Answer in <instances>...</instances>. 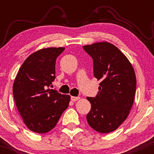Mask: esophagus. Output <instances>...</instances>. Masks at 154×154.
<instances>
[{
	"mask_svg": "<svg viewBox=\"0 0 154 154\" xmlns=\"http://www.w3.org/2000/svg\"><path fill=\"white\" fill-rule=\"evenodd\" d=\"M79 98H79V97H76V96H72L71 97V100H72V101H74V102L77 101V100H79Z\"/></svg>",
	"mask_w": 154,
	"mask_h": 154,
	"instance_id": "obj_1",
	"label": "esophagus"
}]
</instances>
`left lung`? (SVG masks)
<instances>
[{
  "instance_id": "8db88e82",
  "label": "left lung",
  "mask_w": 154,
  "mask_h": 154,
  "mask_svg": "<svg viewBox=\"0 0 154 154\" xmlns=\"http://www.w3.org/2000/svg\"><path fill=\"white\" fill-rule=\"evenodd\" d=\"M93 59L94 77L100 81L95 98L87 97L91 109L87 121L100 133L114 131L128 118L136 91L133 67L121 51L109 42L83 46Z\"/></svg>"
}]
</instances>
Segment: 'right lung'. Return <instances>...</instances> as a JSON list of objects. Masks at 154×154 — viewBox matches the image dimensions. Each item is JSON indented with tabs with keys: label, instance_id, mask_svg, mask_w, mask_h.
<instances>
[{
	"label": "right lung",
	"instance_id": "1",
	"mask_svg": "<svg viewBox=\"0 0 154 154\" xmlns=\"http://www.w3.org/2000/svg\"><path fill=\"white\" fill-rule=\"evenodd\" d=\"M65 48H46L29 55L13 85L16 105L29 130L46 133L56 127L68 107L70 95L48 88L55 79L56 58Z\"/></svg>",
	"mask_w": 154,
	"mask_h": 154
}]
</instances>
